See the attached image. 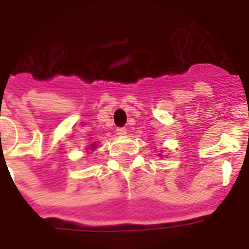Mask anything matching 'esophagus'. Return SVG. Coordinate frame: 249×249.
I'll use <instances>...</instances> for the list:
<instances>
[{"instance_id": "esophagus-1", "label": "esophagus", "mask_w": 249, "mask_h": 249, "mask_svg": "<svg viewBox=\"0 0 249 249\" xmlns=\"http://www.w3.org/2000/svg\"><path fill=\"white\" fill-rule=\"evenodd\" d=\"M116 132H117V135H119L120 137H124V136L126 135V129H125V128H117Z\"/></svg>"}]
</instances>
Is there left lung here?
<instances>
[{
  "instance_id": "8db88e82",
  "label": "left lung",
  "mask_w": 249,
  "mask_h": 249,
  "mask_svg": "<svg viewBox=\"0 0 249 249\" xmlns=\"http://www.w3.org/2000/svg\"><path fill=\"white\" fill-rule=\"evenodd\" d=\"M159 156H161V155H159Z\"/></svg>"
}]
</instances>
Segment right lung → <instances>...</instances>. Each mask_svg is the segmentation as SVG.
Masks as SVG:
<instances>
[{
    "label": "right lung",
    "mask_w": 249,
    "mask_h": 249,
    "mask_svg": "<svg viewBox=\"0 0 249 249\" xmlns=\"http://www.w3.org/2000/svg\"><path fill=\"white\" fill-rule=\"evenodd\" d=\"M96 146H97L96 144H92V145L89 146V148H90V151H94V149H96Z\"/></svg>",
    "instance_id": "add662e5"
}]
</instances>
